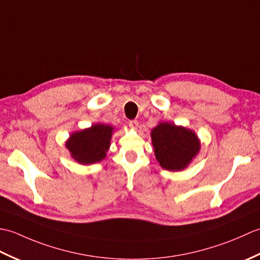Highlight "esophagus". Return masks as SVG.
I'll return each instance as SVG.
<instances>
[{
  "instance_id": "34e87169",
  "label": "esophagus",
  "mask_w": 260,
  "mask_h": 260,
  "mask_svg": "<svg viewBox=\"0 0 260 260\" xmlns=\"http://www.w3.org/2000/svg\"><path fill=\"white\" fill-rule=\"evenodd\" d=\"M128 125L129 127H132V128H137V126H139V121L136 119H132L128 121Z\"/></svg>"
}]
</instances>
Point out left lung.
<instances>
[{"label":"left lung","instance_id":"obj_1","mask_svg":"<svg viewBox=\"0 0 260 260\" xmlns=\"http://www.w3.org/2000/svg\"><path fill=\"white\" fill-rule=\"evenodd\" d=\"M151 136L156 159L163 169L169 171L183 170L200 150L197 135L174 124H158Z\"/></svg>","mask_w":260,"mask_h":260}]
</instances>
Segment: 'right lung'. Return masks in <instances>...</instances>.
Listing matches in <instances>:
<instances>
[{
	"mask_svg": "<svg viewBox=\"0 0 260 260\" xmlns=\"http://www.w3.org/2000/svg\"><path fill=\"white\" fill-rule=\"evenodd\" d=\"M112 132V126L104 124L92 125L90 128L74 133L66 146L78 163H96L106 156Z\"/></svg>",
	"mask_w": 260,
	"mask_h": 260,
	"instance_id": "1",
	"label": "right lung"
}]
</instances>
